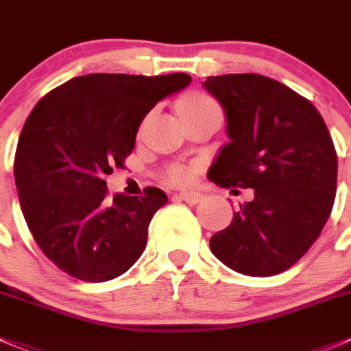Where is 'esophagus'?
Returning a JSON list of instances; mask_svg holds the SVG:
<instances>
[{
	"mask_svg": "<svg viewBox=\"0 0 351 351\" xmlns=\"http://www.w3.org/2000/svg\"><path fill=\"white\" fill-rule=\"evenodd\" d=\"M178 197L182 200H185L186 204H199L204 199V195L200 192H180Z\"/></svg>",
	"mask_w": 351,
	"mask_h": 351,
	"instance_id": "34e87169",
	"label": "esophagus"
}]
</instances>
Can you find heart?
<instances>
[{"label":"heart","instance_id":"1","mask_svg":"<svg viewBox=\"0 0 351 351\" xmlns=\"http://www.w3.org/2000/svg\"><path fill=\"white\" fill-rule=\"evenodd\" d=\"M214 106H217V104L213 97H209L207 94L195 93V94H190L189 97H185V99L180 103V113H182L183 117V114L195 113V111L206 110V108H214ZM190 178H192V169L186 168V166L175 165L168 169V180L169 182L176 183V185H183V183L190 182Z\"/></svg>","mask_w":351,"mask_h":351}]
</instances>
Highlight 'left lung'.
Returning a JSON list of instances; mask_svg holds the SVG:
<instances>
[{
    "mask_svg": "<svg viewBox=\"0 0 351 351\" xmlns=\"http://www.w3.org/2000/svg\"><path fill=\"white\" fill-rule=\"evenodd\" d=\"M204 87L223 106L230 138L210 182L254 189L210 250L247 276L283 273L317 240L335 204L338 156L328 127L311 101L264 75L207 77Z\"/></svg>",
    "mask_w": 351,
    "mask_h": 351,
    "instance_id": "obj_1",
    "label": "left lung"
}]
</instances>
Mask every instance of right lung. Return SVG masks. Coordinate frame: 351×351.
<instances>
[{"label": "right lung", "mask_w": 351, "mask_h": 351, "mask_svg": "<svg viewBox=\"0 0 351 351\" xmlns=\"http://www.w3.org/2000/svg\"><path fill=\"white\" fill-rule=\"evenodd\" d=\"M190 75L90 73L36 104L20 134L15 183L34 240L70 276L103 283L127 273L144 252L161 189L108 199L106 176L125 168L145 114L180 93Z\"/></svg>", "instance_id": "add662e5"}]
</instances>
